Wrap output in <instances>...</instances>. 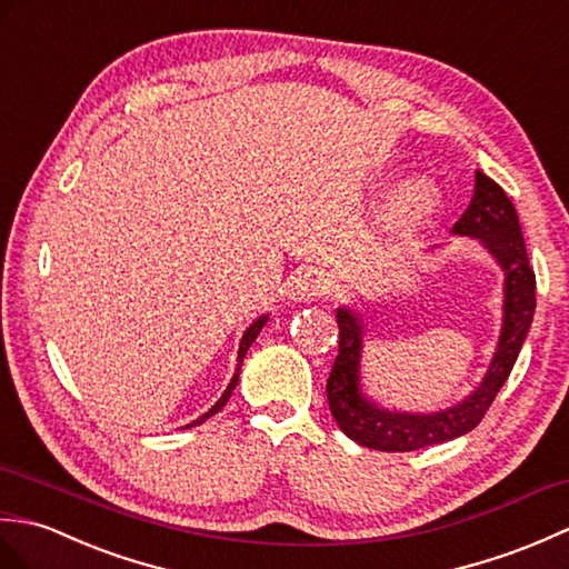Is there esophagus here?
I'll use <instances>...</instances> for the list:
<instances>
[{
    "label": "esophagus",
    "mask_w": 569,
    "mask_h": 569,
    "mask_svg": "<svg viewBox=\"0 0 569 569\" xmlns=\"http://www.w3.org/2000/svg\"><path fill=\"white\" fill-rule=\"evenodd\" d=\"M328 287H331V280H328V277L321 270H313V268L297 270L287 282L289 297H292L295 301L317 299V297L328 292Z\"/></svg>",
    "instance_id": "obj_1"
}]
</instances>
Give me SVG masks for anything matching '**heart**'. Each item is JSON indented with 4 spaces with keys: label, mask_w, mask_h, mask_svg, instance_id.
<instances>
[{
    "label": "heart",
    "mask_w": 569,
    "mask_h": 569,
    "mask_svg": "<svg viewBox=\"0 0 569 569\" xmlns=\"http://www.w3.org/2000/svg\"><path fill=\"white\" fill-rule=\"evenodd\" d=\"M438 204L440 197L436 184L426 178H411L397 189L387 209V221L397 229H411V226H419L428 217H433Z\"/></svg>",
    "instance_id": "obj_1"
}]
</instances>
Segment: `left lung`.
<instances>
[{
	"label": "left lung",
	"instance_id": "8db88e82",
	"mask_svg": "<svg viewBox=\"0 0 569 569\" xmlns=\"http://www.w3.org/2000/svg\"><path fill=\"white\" fill-rule=\"evenodd\" d=\"M452 236L475 238L503 272L501 331L495 356L489 360L482 382L452 407L426 413L387 409L362 389L360 360L365 323L360 313L350 307H338L340 346L331 377L326 382V395L338 428L358 446L385 452H409L470 433L485 419L519 358L536 313V274L528 264L519 213L507 192L485 172L477 170L475 197L462 219L452 226Z\"/></svg>",
	"mask_w": 569,
	"mask_h": 569
}]
</instances>
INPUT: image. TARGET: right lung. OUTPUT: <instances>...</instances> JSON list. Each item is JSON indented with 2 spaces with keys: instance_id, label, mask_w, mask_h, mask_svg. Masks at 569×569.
I'll use <instances>...</instances> for the list:
<instances>
[{
  "instance_id": "obj_1",
  "label": "right lung",
  "mask_w": 569,
  "mask_h": 569,
  "mask_svg": "<svg viewBox=\"0 0 569 569\" xmlns=\"http://www.w3.org/2000/svg\"><path fill=\"white\" fill-rule=\"evenodd\" d=\"M268 319H270V313H262V317H258L256 321H252L248 328H246V333H243V338H241V346H238V368H236V372H233V377H231V382H229V387H226V391L223 395L219 397V401L213 403V407L207 411V413H201L197 421H192V423H187L184 428H192V426H199V423H204L209 416H213V413H219L223 407H226V401L231 399V395H233V389H236V385H238V377H241V365H243V358H246V352H248V348L256 343V338L260 336V331H262V326L268 323Z\"/></svg>"
}]
</instances>
